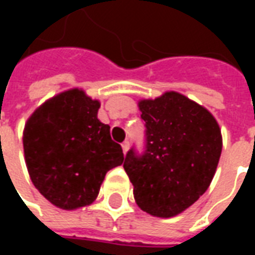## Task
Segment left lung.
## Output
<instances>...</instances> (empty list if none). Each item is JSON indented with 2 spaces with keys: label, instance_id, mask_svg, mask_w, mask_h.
Masks as SVG:
<instances>
[{
  "label": "left lung",
  "instance_id": "1",
  "mask_svg": "<svg viewBox=\"0 0 255 255\" xmlns=\"http://www.w3.org/2000/svg\"><path fill=\"white\" fill-rule=\"evenodd\" d=\"M100 102L71 90L38 108L23 135L31 182L64 210L94 202L106 172L122 165L123 149L111 127L98 120Z\"/></svg>",
  "mask_w": 255,
  "mask_h": 255
}]
</instances>
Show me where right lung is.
Returning a JSON list of instances; mask_svg holds the SVG:
<instances>
[{
	"label": "right lung",
	"mask_w": 255,
	"mask_h": 255,
	"mask_svg": "<svg viewBox=\"0 0 255 255\" xmlns=\"http://www.w3.org/2000/svg\"><path fill=\"white\" fill-rule=\"evenodd\" d=\"M139 109L143 142L129 149L123 166L139 208L173 217L198 201L213 179L223 147L219 124L176 93L140 101Z\"/></svg>",
	"instance_id": "1"
}]
</instances>
